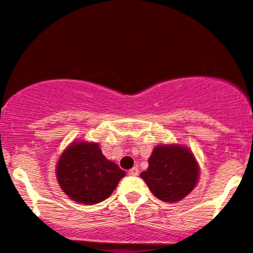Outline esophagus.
<instances>
[{"label":"esophagus","mask_w":253,"mask_h":253,"mask_svg":"<svg viewBox=\"0 0 253 253\" xmlns=\"http://www.w3.org/2000/svg\"><path fill=\"white\" fill-rule=\"evenodd\" d=\"M128 174H129V175H132V176L138 175V174H139V169H138V167H133L132 169H129V171H128Z\"/></svg>","instance_id":"obj_1"}]
</instances>
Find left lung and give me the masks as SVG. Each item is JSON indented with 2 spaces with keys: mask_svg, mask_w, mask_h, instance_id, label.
I'll return each mask as SVG.
<instances>
[{
  "mask_svg": "<svg viewBox=\"0 0 253 253\" xmlns=\"http://www.w3.org/2000/svg\"><path fill=\"white\" fill-rule=\"evenodd\" d=\"M199 167L192 152L179 145L157 146L141 176L152 193L167 203L181 200L193 190Z\"/></svg>",
  "mask_w": 253,
  "mask_h": 253,
  "instance_id": "1",
  "label": "left lung"
}]
</instances>
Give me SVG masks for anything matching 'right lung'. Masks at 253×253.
<instances>
[{"label":"right lung","mask_w":253,"mask_h":253,"mask_svg":"<svg viewBox=\"0 0 253 253\" xmlns=\"http://www.w3.org/2000/svg\"><path fill=\"white\" fill-rule=\"evenodd\" d=\"M126 175L117 164L106 159L97 144L74 142L61 154L56 178L74 202L94 205L111 196Z\"/></svg>","instance_id":"add662e5"}]
</instances>
